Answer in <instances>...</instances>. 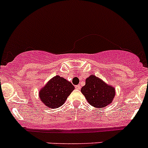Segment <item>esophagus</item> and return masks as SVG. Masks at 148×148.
Returning a JSON list of instances; mask_svg holds the SVG:
<instances>
[{"label":"esophagus","instance_id":"34e87169","mask_svg":"<svg viewBox=\"0 0 148 148\" xmlns=\"http://www.w3.org/2000/svg\"><path fill=\"white\" fill-rule=\"evenodd\" d=\"M75 88H76V89H78V90H79V89H81V86H80V85H76Z\"/></svg>","mask_w":148,"mask_h":148}]
</instances>
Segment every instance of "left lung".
<instances>
[{
  "mask_svg": "<svg viewBox=\"0 0 148 148\" xmlns=\"http://www.w3.org/2000/svg\"><path fill=\"white\" fill-rule=\"evenodd\" d=\"M87 102L97 108L105 107L112 102L115 95L114 88L107 85L100 79L91 75L86 79V84L81 89Z\"/></svg>",
  "mask_w": 148,
  "mask_h": 148,
  "instance_id": "left-lung-1",
  "label": "left lung"
}]
</instances>
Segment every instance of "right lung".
<instances>
[{"label": "right lung", "mask_w": 148, "mask_h": 148, "mask_svg": "<svg viewBox=\"0 0 148 148\" xmlns=\"http://www.w3.org/2000/svg\"><path fill=\"white\" fill-rule=\"evenodd\" d=\"M74 89V86L71 82L59 76H56L40 91L39 97L48 107L57 108L64 103Z\"/></svg>", "instance_id": "right-lung-1"}]
</instances>
